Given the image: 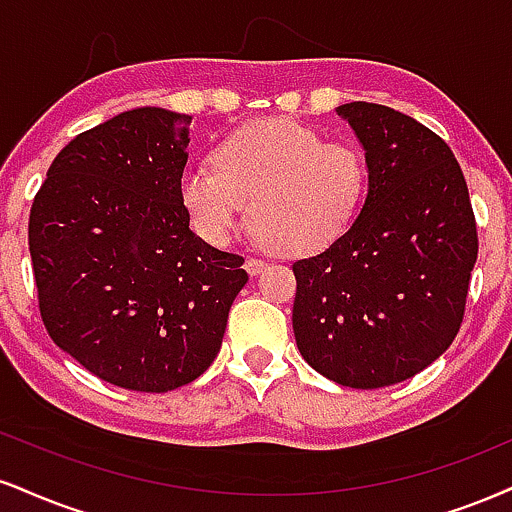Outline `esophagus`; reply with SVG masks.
Returning <instances> with one entry per match:
<instances>
[{"mask_svg":"<svg viewBox=\"0 0 512 512\" xmlns=\"http://www.w3.org/2000/svg\"><path fill=\"white\" fill-rule=\"evenodd\" d=\"M264 267H267V262L257 260V257H248V260H245V272H248L250 276H257Z\"/></svg>","mask_w":512,"mask_h":512,"instance_id":"34e87169","label":"esophagus"}]
</instances>
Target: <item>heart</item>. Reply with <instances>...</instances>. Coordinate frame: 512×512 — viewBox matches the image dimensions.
<instances>
[{
	"mask_svg": "<svg viewBox=\"0 0 512 512\" xmlns=\"http://www.w3.org/2000/svg\"><path fill=\"white\" fill-rule=\"evenodd\" d=\"M212 166L178 178V200L200 238L231 243L248 205L250 226L281 255H312L350 229L369 186L360 147L324 140L291 119L252 121L212 150Z\"/></svg>",
	"mask_w": 512,
	"mask_h": 512,
	"instance_id": "obj_1",
	"label": "heart"
}]
</instances>
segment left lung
Instances as JSON below:
<instances>
[{"instance_id":"obj_1","label":"left lung","mask_w":512,"mask_h":512,"mask_svg":"<svg viewBox=\"0 0 512 512\" xmlns=\"http://www.w3.org/2000/svg\"><path fill=\"white\" fill-rule=\"evenodd\" d=\"M369 169L365 205L324 252L293 264V334L307 365L350 389L415 377L463 322L477 224L439 135L372 102L336 107Z\"/></svg>"}]
</instances>
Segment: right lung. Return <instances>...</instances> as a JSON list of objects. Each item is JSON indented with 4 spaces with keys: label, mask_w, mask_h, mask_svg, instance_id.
<instances>
[{
    "label": "right lung",
    "mask_w": 512,
    "mask_h": 512,
    "mask_svg": "<svg viewBox=\"0 0 512 512\" xmlns=\"http://www.w3.org/2000/svg\"><path fill=\"white\" fill-rule=\"evenodd\" d=\"M190 121L140 107L76 135L30 207L47 334L128 391L164 393L200 377L248 283L243 257L195 236L178 200Z\"/></svg>",
    "instance_id": "1"
}]
</instances>
